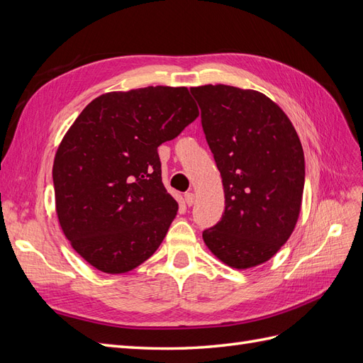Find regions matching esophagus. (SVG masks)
<instances>
[{
  "label": "esophagus",
  "mask_w": 363,
  "mask_h": 363,
  "mask_svg": "<svg viewBox=\"0 0 363 363\" xmlns=\"http://www.w3.org/2000/svg\"><path fill=\"white\" fill-rule=\"evenodd\" d=\"M184 201H186V204H188V206H192L194 201H195V195L192 192L184 194Z\"/></svg>",
  "instance_id": "obj_1"
}]
</instances>
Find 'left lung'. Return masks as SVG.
<instances>
[{"mask_svg":"<svg viewBox=\"0 0 363 363\" xmlns=\"http://www.w3.org/2000/svg\"><path fill=\"white\" fill-rule=\"evenodd\" d=\"M221 172L225 211L204 230L212 255L250 269L286 244L298 221L304 152L288 115L265 94L227 84L191 87Z\"/></svg>","mask_w":363,"mask_h":363,"instance_id":"left-lung-1","label":"left lung"}]
</instances>
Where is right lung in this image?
<instances>
[{
  "instance_id": "right-lung-1",
  "label": "right lung",
  "mask_w": 363,
  "mask_h": 363,
  "mask_svg": "<svg viewBox=\"0 0 363 363\" xmlns=\"http://www.w3.org/2000/svg\"><path fill=\"white\" fill-rule=\"evenodd\" d=\"M199 115L188 87L148 86L103 94L77 116L52 182L62 232L89 265L124 274L155 255L179 211L157 147Z\"/></svg>"
}]
</instances>
